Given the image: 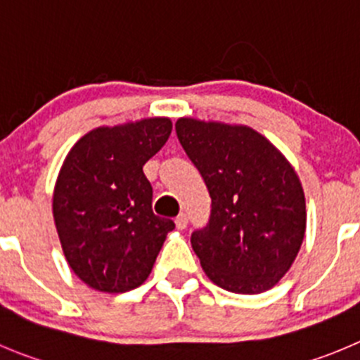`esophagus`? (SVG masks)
Here are the masks:
<instances>
[{"mask_svg":"<svg viewBox=\"0 0 360 360\" xmlns=\"http://www.w3.org/2000/svg\"><path fill=\"white\" fill-rule=\"evenodd\" d=\"M174 224H176L178 229H186L187 224H189V217H187V214H180L176 219H174Z\"/></svg>","mask_w":360,"mask_h":360,"instance_id":"34e87169","label":"esophagus"}]
</instances>
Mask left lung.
I'll return each mask as SVG.
<instances>
[{
    "label": "left lung",
    "instance_id": "left-lung-1",
    "mask_svg": "<svg viewBox=\"0 0 360 360\" xmlns=\"http://www.w3.org/2000/svg\"><path fill=\"white\" fill-rule=\"evenodd\" d=\"M174 129L212 198L210 221L191 237L205 274L240 295L274 288L306 233V196L295 167L248 125L184 116Z\"/></svg>",
    "mask_w": 360,
    "mask_h": 360
}]
</instances>
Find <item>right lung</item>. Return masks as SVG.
<instances>
[{
    "label": "right lung",
    "mask_w": 360,
    "mask_h": 360,
    "mask_svg": "<svg viewBox=\"0 0 360 360\" xmlns=\"http://www.w3.org/2000/svg\"><path fill=\"white\" fill-rule=\"evenodd\" d=\"M171 129L166 116L97 127L65 157L53 217L68 265L90 288L123 293L141 286L174 228L153 214L143 173Z\"/></svg>",
    "instance_id": "right-lung-1"
}]
</instances>
